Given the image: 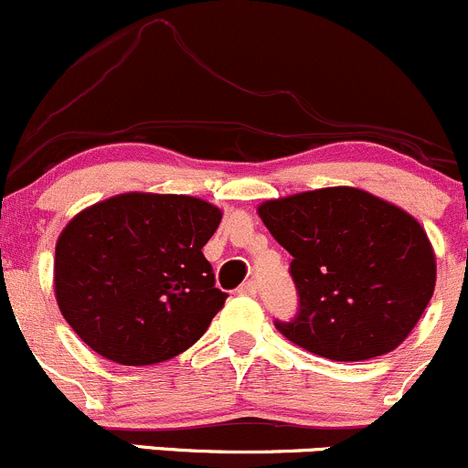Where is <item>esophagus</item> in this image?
<instances>
[{"label": "esophagus", "mask_w": 468, "mask_h": 468, "mask_svg": "<svg viewBox=\"0 0 468 468\" xmlns=\"http://www.w3.org/2000/svg\"><path fill=\"white\" fill-rule=\"evenodd\" d=\"M257 291H259V284L254 280L243 282V284L239 286V293L240 295H257Z\"/></svg>", "instance_id": "1"}]
</instances>
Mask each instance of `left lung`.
Returning <instances> with one entry per match:
<instances>
[{
	"mask_svg": "<svg viewBox=\"0 0 468 468\" xmlns=\"http://www.w3.org/2000/svg\"><path fill=\"white\" fill-rule=\"evenodd\" d=\"M263 225L289 250L298 314L275 327L335 362L380 357L407 339L437 280L432 245L398 207L350 186L268 200Z\"/></svg>",
	"mask_w": 468,
	"mask_h": 468,
	"instance_id": "obj_1",
	"label": "left lung"
}]
</instances>
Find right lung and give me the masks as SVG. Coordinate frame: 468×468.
Wrapping results in <instances>:
<instances>
[{
  "label": "right lung",
  "mask_w": 468,
  "mask_h": 468,
  "mask_svg": "<svg viewBox=\"0 0 468 468\" xmlns=\"http://www.w3.org/2000/svg\"><path fill=\"white\" fill-rule=\"evenodd\" d=\"M220 209L197 197L124 193L58 236L54 291L68 325L97 355L147 367L191 348L223 309L202 248Z\"/></svg>",
  "instance_id": "1"
}]
</instances>
